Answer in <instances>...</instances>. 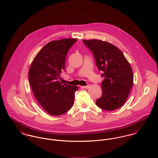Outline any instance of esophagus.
Wrapping results in <instances>:
<instances>
[{
  "label": "esophagus",
  "instance_id": "obj_1",
  "mask_svg": "<svg viewBox=\"0 0 158 158\" xmlns=\"http://www.w3.org/2000/svg\"><path fill=\"white\" fill-rule=\"evenodd\" d=\"M81 87L85 88V89H88V88L89 87V86L88 85H86V86H82Z\"/></svg>",
  "mask_w": 158,
  "mask_h": 158
}]
</instances>
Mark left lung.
<instances>
[{
    "instance_id": "left-lung-1",
    "label": "left lung",
    "mask_w": 158,
    "mask_h": 158,
    "mask_svg": "<svg viewBox=\"0 0 158 158\" xmlns=\"http://www.w3.org/2000/svg\"><path fill=\"white\" fill-rule=\"evenodd\" d=\"M84 44L93 53L96 66L104 77L102 82V96L96 100L99 108L112 111L125 102L133 85L132 69L123 52L116 46L97 39L84 40Z\"/></svg>"
}]
</instances>
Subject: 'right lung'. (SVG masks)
I'll return each instance as SVG.
<instances>
[{
	"instance_id": "right-lung-1",
	"label": "right lung",
	"mask_w": 158,
	"mask_h": 158,
	"mask_svg": "<svg viewBox=\"0 0 158 158\" xmlns=\"http://www.w3.org/2000/svg\"><path fill=\"white\" fill-rule=\"evenodd\" d=\"M77 40L63 39L50 42L37 53L30 68L29 82L35 99L51 115H62L74 104L78 87L62 85L58 80L65 70L67 53Z\"/></svg>"
}]
</instances>
